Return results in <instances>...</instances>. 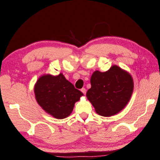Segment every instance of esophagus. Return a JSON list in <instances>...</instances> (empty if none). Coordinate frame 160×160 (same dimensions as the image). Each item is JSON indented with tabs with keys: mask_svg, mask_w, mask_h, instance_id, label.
<instances>
[{
	"mask_svg": "<svg viewBox=\"0 0 160 160\" xmlns=\"http://www.w3.org/2000/svg\"><path fill=\"white\" fill-rule=\"evenodd\" d=\"M81 92H82L84 94H85L87 90H86L85 88H82V89H81Z\"/></svg>",
	"mask_w": 160,
	"mask_h": 160,
	"instance_id": "34e87169",
	"label": "esophagus"
}]
</instances>
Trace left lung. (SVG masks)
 <instances>
[{"instance_id":"1","label":"left lung","mask_w":160,"mask_h":160,"mask_svg":"<svg viewBox=\"0 0 160 160\" xmlns=\"http://www.w3.org/2000/svg\"><path fill=\"white\" fill-rule=\"evenodd\" d=\"M87 97L96 112L110 117L120 112L130 100L133 90V78L128 72L114 65L108 71H96L90 80Z\"/></svg>"}]
</instances>
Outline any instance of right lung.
Listing matches in <instances>:
<instances>
[{"label":"right lung","mask_w":160,"mask_h":160,"mask_svg":"<svg viewBox=\"0 0 160 160\" xmlns=\"http://www.w3.org/2000/svg\"><path fill=\"white\" fill-rule=\"evenodd\" d=\"M34 93L39 106L57 119L70 115L75 103L83 96L62 73L56 76L50 74L40 76L35 84Z\"/></svg>","instance_id":"right-lung-1"}]
</instances>
